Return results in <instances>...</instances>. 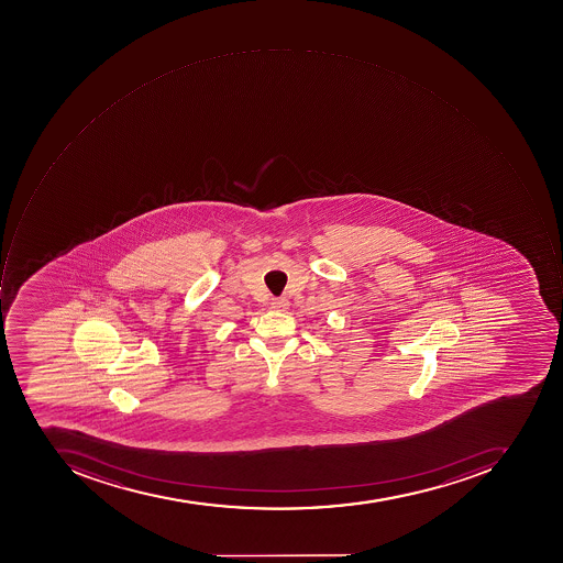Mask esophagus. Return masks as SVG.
<instances>
[{"label":"esophagus","mask_w":563,"mask_h":563,"mask_svg":"<svg viewBox=\"0 0 563 563\" xmlns=\"http://www.w3.org/2000/svg\"><path fill=\"white\" fill-rule=\"evenodd\" d=\"M272 310L276 311H287L289 310V301L286 298H277L271 302Z\"/></svg>","instance_id":"34e87169"}]
</instances>
